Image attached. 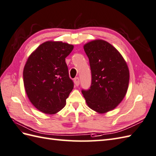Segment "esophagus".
Returning a JSON list of instances; mask_svg holds the SVG:
<instances>
[{
    "mask_svg": "<svg viewBox=\"0 0 156 156\" xmlns=\"http://www.w3.org/2000/svg\"><path fill=\"white\" fill-rule=\"evenodd\" d=\"M74 83L76 86L79 85V79L78 77H76L74 79Z\"/></svg>",
    "mask_w": 156,
    "mask_h": 156,
    "instance_id": "obj_1",
    "label": "esophagus"
}]
</instances>
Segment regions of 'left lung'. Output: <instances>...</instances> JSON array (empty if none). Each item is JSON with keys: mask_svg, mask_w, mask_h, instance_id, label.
<instances>
[{"mask_svg": "<svg viewBox=\"0 0 156 156\" xmlns=\"http://www.w3.org/2000/svg\"><path fill=\"white\" fill-rule=\"evenodd\" d=\"M89 60L91 85L82 90L89 108L103 114L114 109L122 101L127 91L129 71L126 61L112 44L95 39L84 44Z\"/></svg>", "mask_w": 156, "mask_h": 156, "instance_id": "obj_1", "label": "left lung"}]
</instances>
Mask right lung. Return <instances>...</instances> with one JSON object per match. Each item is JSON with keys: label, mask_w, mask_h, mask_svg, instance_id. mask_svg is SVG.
Instances as JSON below:
<instances>
[{"label": "right lung", "mask_w": 156, "mask_h": 156, "mask_svg": "<svg viewBox=\"0 0 156 156\" xmlns=\"http://www.w3.org/2000/svg\"><path fill=\"white\" fill-rule=\"evenodd\" d=\"M73 44L46 41L27 59L23 70L25 91L31 103L42 113L53 115L61 111L73 89L65 58Z\"/></svg>", "instance_id": "obj_1"}]
</instances>
